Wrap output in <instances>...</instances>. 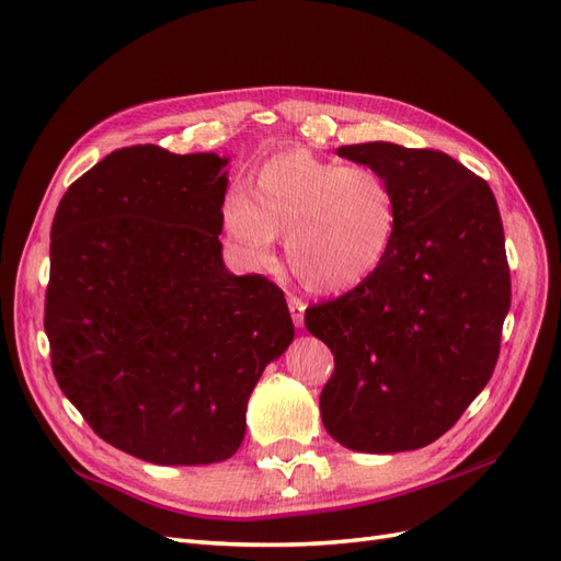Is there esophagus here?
Here are the masks:
<instances>
[{
  "label": "esophagus",
  "mask_w": 561,
  "mask_h": 561,
  "mask_svg": "<svg viewBox=\"0 0 561 561\" xmlns=\"http://www.w3.org/2000/svg\"><path fill=\"white\" fill-rule=\"evenodd\" d=\"M287 309L293 313V322L297 328H304V311H307V304H304L299 297L290 295L287 297Z\"/></svg>",
  "instance_id": "obj_1"
}]
</instances>
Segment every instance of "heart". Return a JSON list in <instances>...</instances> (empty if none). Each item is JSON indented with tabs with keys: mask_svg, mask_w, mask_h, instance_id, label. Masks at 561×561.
Returning <instances> with one entry per match:
<instances>
[{
	"mask_svg": "<svg viewBox=\"0 0 561 561\" xmlns=\"http://www.w3.org/2000/svg\"><path fill=\"white\" fill-rule=\"evenodd\" d=\"M222 225L239 257L264 268L278 236L287 262L311 293L334 295L365 283L388 262L400 231L398 196L369 165L320 159L307 149L268 157L222 203Z\"/></svg>",
	"mask_w": 561,
	"mask_h": 561,
	"instance_id": "b5f03b06",
	"label": "heart"
}]
</instances>
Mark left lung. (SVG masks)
Returning <instances> with one entry per match:
<instances>
[{
	"label": "left lung",
	"instance_id": "obj_1",
	"mask_svg": "<svg viewBox=\"0 0 561 561\" xmlns=\"http://www.w3.org/2000/svg\"><path fill=\"white\" fill-rule=\"evenodd\" d=\"M336 154L390 182L400 231L375 276L304 316L334 353L320 416L353 451L421 449L454 426L499 360L511 268L496 198L445 151L365 142Z\"/></svg>",
	"mask_w": 561,
	"mask_h": 561
}]
</instances>
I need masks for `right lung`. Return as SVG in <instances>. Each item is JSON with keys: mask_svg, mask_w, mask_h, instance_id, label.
Listing matches in <instances>:
<instances>
[{"mask_svg": "<svg viewBox=\"0 0 561 561\" xmlns=\"http://www.w3.org/2000/svg\"><path fill=\"white\" fill-rule=\"evenodd\" d=\"M229 157L116 149L50 227L44 330L65 398L157 466L227 461L264 367L293 344L278 287L222 260Z\"/></svg>", "mask_w": 561, "mask_h": 561, "instance_id": "1", "label": "right lung"}]
</instances>
